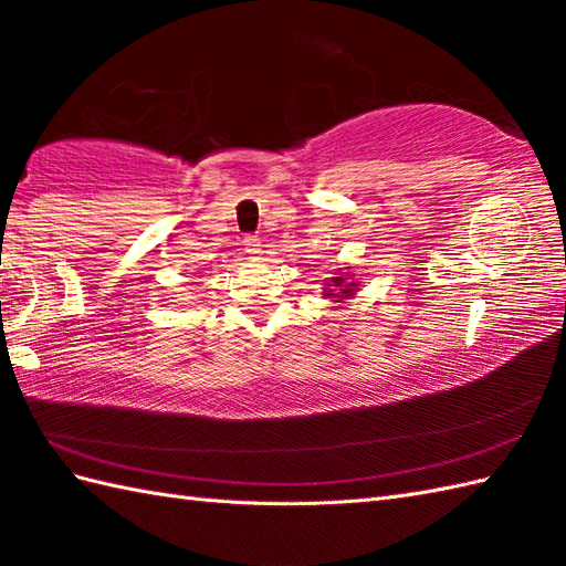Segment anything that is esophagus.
Segmentation results:
<instances>
[{"instance_id":"34e87169","label":"esophagus","mask_w":566,"mask_h":566,"mask_svg":"<svg viewBox=\"0 0 566 566\" xmlns=\"http://www.w3.org/2000/svg\"><path fill=\"white\" fill-rule=\"evenodd\" d=\"M243 245H245V252H250V255H258L260 248H262V240L258 235H248L243 240Z\"/></svg>"}]
</instances>
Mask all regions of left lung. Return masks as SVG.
<instances>
[{"mask_svg": "<svg viewBox=\"0 0 566 566\" xmlns=\"http://www.w3.org/2000/svg\"><path fill=\"white\" fill-rule=\"evenodd\" d=\"M333 282H335L333 286H335V290H338L340 296H350V294H353V286H355L353 282H350V284H343V276H333ZM331 296H333V294H331Z\"/></svg>", "mask_w": 566, "mask_h": 566, "instance_id": "1", "label": "left lung"}]
</instances>
